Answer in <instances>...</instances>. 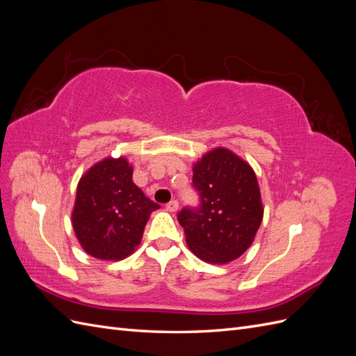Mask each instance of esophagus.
I'll list each match as a JSON object with an SVG mask.
<instances>
[{"instance_id": "1", "label": "esophagus", "mask_w": 356, "mask_h": 356, "mask_svg": "<svg viewBox=\"0 0 356 356\" xmlns=\"http://www.w3.org/2000/svg\"><path fill=\"white\" fill-rule=\"evenodd\" d=\"M178 208H179L178 200H170L169 203H166V209H168L169 212H177Z\"/></svg>"}]
</instances>
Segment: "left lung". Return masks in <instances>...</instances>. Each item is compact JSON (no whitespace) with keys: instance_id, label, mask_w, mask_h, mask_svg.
I'll return each mask as SVG.
<instances>
[{"instance_id":"obj_1","label":"left lung","mask_w":356,"mask_h":356,"mask_svg":"<svg viewBox=\"0 0 356 356\" xmlns=\"http://www.w3.org/2000/svg\"><path fill=\"white\" fill-rule=\"evenodd\" d=\"M199 207H186L178 221L193 254L225 264L251 246L263 220L260 187L252 168L230 149L215 148L193 168Z\"/></svg>"}]
</instances>
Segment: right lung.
Instances as JSON below:
<instances>
[{
  "mask_svg": "<svg viewBox=\"0 0 356 356\" xmlns=\"http://www.w3.org/2000/svg\"><path fill=\"white\" fill-rule=\"evenodd\" d=\"M124 157L105 159L81 177L72 227L83 250L99 260H122L141 242L149 213L160 204L132 181Z\"/></svg>",
  "mask_w": 356,
  "mask_h": 356,
  "instance_id": "right-lung-1",
  "label": "right lung"
}]
</instances>
